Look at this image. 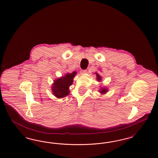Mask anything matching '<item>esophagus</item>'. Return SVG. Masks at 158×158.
Wrapping results in <instances>:
<instances>
[{"instance_id":"esophagus-1","label":"esophagus","mask_w":158,"mask_h":158,"mask_svg":"<svg viewBox=\"0 0 158 158\" xmlns=\"http://www.w3.org/2000/svg\"><path fill=\"white\" fill-rule=\"evenodd\" d=\"M81 73L82 74L86 73H87V70H82L81 71Z\"/></svg>"}]
</instances>
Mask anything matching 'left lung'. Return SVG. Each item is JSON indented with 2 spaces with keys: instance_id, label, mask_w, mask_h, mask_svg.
<instances>
[{
  "instance_id": "8db88e82",
  "label": "left lung",
  "mask_w": 158,
  "mask_h": 158,
  "mask_svg": "<svg viewBox=\"0 0 158 158\" xmlns=\"http://www.w3.org/2000/svg\"><path fill=\"white\" fill-rule=\"evenodd\" d=\"M97 80L98 81H101V76L98 75V73H97ZM106 90L107 89H106L105 88H102V89H101V90H100V93H101V94H105L106 92Z\"/></svg>"
}]
</instances>
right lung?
Listing matches in <instances>:
<instances>
[{"label":"right lung","mask_w":158,"mask_h":158,"mask_svg":"<svg viewBox=\"0 0 158 158\" xmlns=\"http://www.w3.org/2000/svg\"><path fill=\"white\" fill-rule=\"evenodd\" d=\"M76 75V72H73L56 80L52 86L53 94L59 98L66 97L70 92L69 87L72 84L73 82V79Z\"/></svg>","instance_id":"right-lung-1"}]
</instances>
